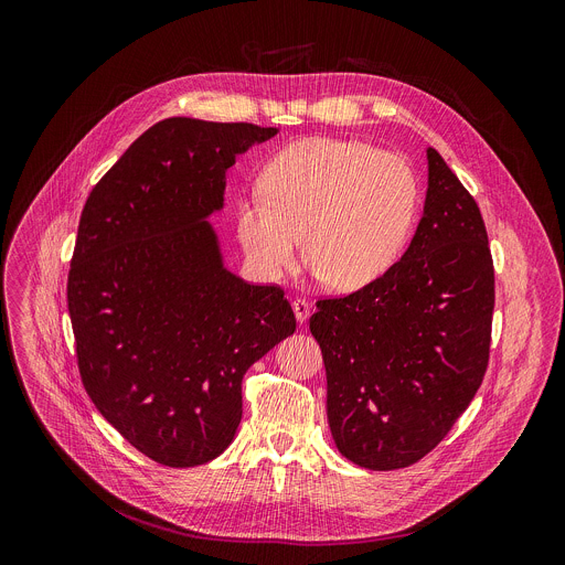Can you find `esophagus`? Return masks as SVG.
<instances>
[{
    "label": "esophagus",
    "mask_w": 565,
    "mask_h": 565,
    "mask_svg": "<svg viewBox=\"0 0 565 565\" xmlns=\"http://www.w3.org/2000/svg\"><path fill=\"white\" fill-rule=\"evenodd\" d=\"M292 310H295V317H297L299 324H303V321H306L308 315H310V310H312V306H310L306 299L297 297V299L292 301Z\"/></svg>",
    "instance_id": "34e87169"
}]
</instances>
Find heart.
<instances>
[{"label": "heart", "instance_id": "heart-1", "mask_svg": "<svg viewBox=\"0 0 565 565\" xmlns=\"http://www.w3.org/2000/svg\"><path fill=\"white\" fill-rule=\"evenodd\" d=\"M264 194L241 201L238 241L268 279L303 253L340 290L380 279L405 250L420 207L405 158L360 140L306 138L284 147L264 172Z\"/></svg>", "mask_w": 565, "mask_h": 565}]
</instances>
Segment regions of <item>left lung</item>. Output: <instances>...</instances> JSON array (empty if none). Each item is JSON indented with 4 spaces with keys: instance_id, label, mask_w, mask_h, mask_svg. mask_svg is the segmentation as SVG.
Segmentation results:
<instances>
[{
    "instance_id": "1",
    "label": "left lung",
    "mask_w": 565,
    "mask_h": 565,
    "mask_svg": "<svg viewBox=\"0 0 565 565\" xmlns=\"http://www.w3.org/2000/svg\"><path fill=\"white\" fill-rule=\"evenodd\" d=\"M412 246L380 279L317 299L310 333L327 366V409L351 462L402 469L451 431L486 377L494 262L478 203L436 149Z\"/></svg>"
}]
</instances>
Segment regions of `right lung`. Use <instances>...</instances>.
I'll return each mask as SVG.
<instances>
[{
  "label": "right lung",
  "mask_w": 565,
  "mask_h": 565,
  "mask_svg": "<svg viewBox=\"0 0 565 565\" xmlns=\"http://www.w3.org/2000/svg\"><path fill=\"white\" fill-rule=\"evenodd\" d=\"M277 134L250 122L168 118L92 190L66 281L79 377L103 418L168 467L210 462L241 423V382L295 333L277 284L221 264L205 221L234 156Z\"/></svg>",
  "instance_id": "1"
}]
</instances>
